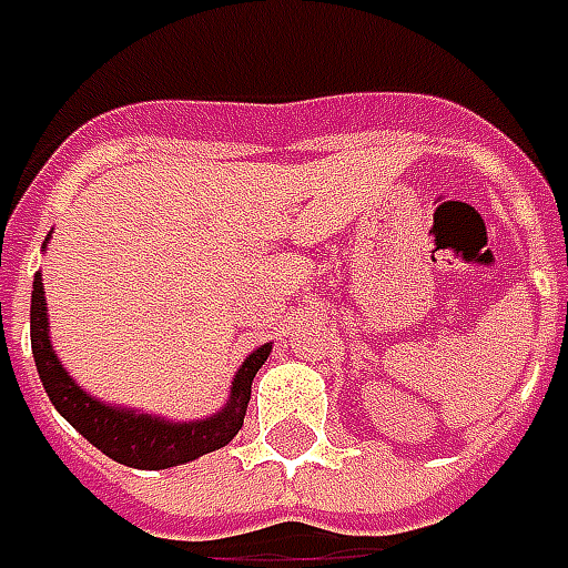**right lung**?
I'll return each mask as SVG.
<instances>
[{
    "instance_id": "right-lung-1",
    "label": "right lung",
    "mask_w": 568,
    "mask_h": 568,
    "mask_svg": "<svg viewBox=\"0 0 568 568\" xmlns=\"http://www.w3.org/2000/svg\"><path fill=\"white\" fill-rule=\"evenodd\" d=\"M30 342H33L39 379L45 385L48 397H51V404H54L60 416L70 422L84 440L98 446L103 456H110L112 462L128 465V468L143 470L186 465L192 458L226 446L244 425L253 376L272 352V342H265L253 355H247V361L235 373L229 400L220 413L195 422H168L162 416H149V413H136V409H124V406L103 404L98 397L82 392V385H75V379L63 369L54 348H51L42 272H36L33 277Z\"/></svg>"
}]
</instances>
